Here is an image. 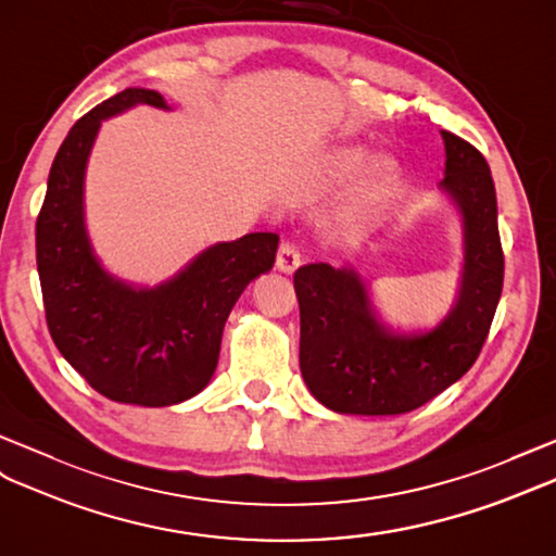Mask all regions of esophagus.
I'll use <instances>...</instances> for the list:
<instances>
[{"label":"esophagus","instance_id":"obj_1","mask_svg":"<svg viewBox=\"0 0 556 556\" xmlns=\"http://www.w3.org/2000/svg\"><path fill=\"white\" fill-rule=\"evenodd\" d=\"M300 264H302L300 248H296L294 242H282V245L278 248V254H276L278 270H282V274H292V270H296V266Z\"/></svg>","mask_w":556,"mask_h":556}]
</instances>
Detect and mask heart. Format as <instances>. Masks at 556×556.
Here are the masks:
<instances>
[{"mask_svg": "<svg viewBox=\"0 0 556 556\" xmlns=\"http://www.w3.org/2000/svg\"><path fill=\"white\" fill-rule=\"evenodd\" d=\"M363 160H365V151L361 146H342L330 153L328 172L334 176V179H346V176L358 172ZM399 174H401V165L394 157L391 155L375 157L368 165V169H365L361 198L368 200L372 193L380 191V188L394 184L399 179Z\"/></svg>", "mask_w": 556, "mask_h": 556, "instance_id": "heart-1", "label": "heart"}]
</instances>
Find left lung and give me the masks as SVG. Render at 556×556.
Returning a JSON list of instances; mask_svg holds the SVG:
<instances>
[{"mask_svg":"<svg viewBox=\"0 0 556 556\" xmlns=\"http://www.w3.org/2000/svg\"><path fill=\"white\" fill-rule=\"evenodd\" d=\"M445 176L439 191L463 219L465 262L453 308L429 330L399 332L377 314L354 266L296 268L300 368L316 401L340 415H401L455 384L489 337L503 292L491 167L471 143L441 131Z\"/></svg>","mask_w":556,"mask_h":556,"instance_id":"left-lung-1","label":"left lung"}]
</instances>
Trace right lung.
<instances>
[{
  "instance_id": "right-lung-1",
  "label": "right lung",
  "mask_w": 556,
  "mask_h": 556,
  "mask_svg": "<svg viewBox=\"0 0 556 556\" xmlns=\"http://www.w3.org/2000/svg\"><path fill=\"white\" fill-rule=\"evenodd\" d=\"M162 93L129 87L67 131L37 216V270L47 325L61 356L117 403L165 408L200 394L219 361L233 304L276 262V233L216 242L160 286H134L105 270L85 224V174L101 122Z\"/></svg>"
}]
</instances>
